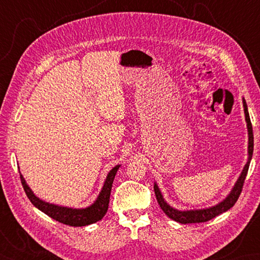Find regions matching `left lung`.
<instances>
[{"instance_id": "left-lung-1", "label": "left lung", "mask_w": 260, "mask_h": 260, "mask_svg": "<svg viewBox=\"0 0 260 260\" xmlns=\"http://www.w3.org/2000/svg\"><path fill=\"white\" fill-rule=\"evenodd\" d=\"M242 104H244V110H245V119L247 123V129H248V158L247 163L245 164L244 169H242L241 173L239 175L238 180L236 181L233 189H231L229 194L225 197L221 202L215 204V206L204 208V209H193V210H178L173 207H171L170 204L164 200L162 196V192L159 190L156 182H154V192L157 199V202L159 207L164 211V213L168 215L169 218L176 222L180 223H199V222H206L209 220L213 219L217 215L221 214L225 211H228L230 208L235 206V203L238 200V198L242 190V185L246 179V175L248 173V169H249V164L252 157L253 152V134H252V126L249 117V113H248V107L245 98H242Z\"/></svg>"}]
</instances>
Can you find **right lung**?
Segmentation results:
<instances>
[{"label": "right lung", "instance_id": "add662e5", "mask_svg": "<svg viewBox=\"0 0 260 260\" xmlns=\"http://www.w3.org/2000/svg\"><path fill=\"white\" fill-rule=\"evenodd\" d=\"M119 168L120 164L116 165V167H114L109 171L96 200L93 201V203H91L89 207L81 209L61 207L41 200L40 198H38L35 193H33V191L30 189V186L26 184L23 175L21 173L20 178L29 200L31 201L33 206L38 208L40 211L61 223L73 225V227H84V225H88L99 221V220H102L104 215L106 214L108 210L109 197L110 192H112L113 182Z\"/></svg>", "mask_w": 260, "mask_h": 260}]
</instances>
